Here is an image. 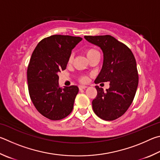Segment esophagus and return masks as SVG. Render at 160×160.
Returning <instances> with one entry per match:
<instances>
[{
  "label": "esophagus",
  "instance_id": "obj_1",
  "mask_svg": "<svg viewBox=\"0 0 160 160\" xmlns=\"http://www.w3.org/2000/svg\"><path fill=\"white\" fill-rule=\"evenodd\" d=\"M87 88V86H84V85H79L78 86V88H79V90H83V89H85Z\"/></svg>",
  "mask_w": 160,
  "mask_h": 160
}]
</instances>
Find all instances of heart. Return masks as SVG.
Instances as JSON below:
<instances>
[{"label":"heart","instance_id":"1","mask_svg":"<svg viewBox=\"0 0 160 160\" xmlns=\"http://www.w3.org/2000/svg\"><path fill=\"white\" fill-rule=\"evenodd\" d=\"M96 53H99V52H98V50H96V49H93V48H89L86 51V56H87L88 58L91 57L92 55L96 54ZM72 58H73L72 55L70 56L69 59V62H71L72 61ZM87 79H88V78L86 77H82L80 78V80H81V82H86V81H87Z\"/></svg>","mask_w":160,"mask_h":160}]
</instances>
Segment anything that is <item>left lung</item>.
I'll use <instances>...</instances> for the list:
<instances>
[{"instance_id": "8db88e82", "label": "left lung", "mask_w": 160, "mask_h": 160, "mask_svg": "<svg viewBox=\"0 0 160 160\" xmlns=\"http://www.w3.org/2000/svg\"><path fill=\"white\" fill-rule=\"evenodd\" d=\"M89 43L100 48L103 63L95 83L110 82L104 92L96 86L97 96L92 107L98 117L112 121L124 114L132 103L138 84V74L134 55L128 48L110 35L85 36Z\"/></svg>"}]
</instances>
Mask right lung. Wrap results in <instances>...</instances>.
Masks as SVG:
<instances>
[{"mask_svg":"<svg viewBox=\"0 0 160 160\" xmlns=\"http://www.w3.org/2000/svg\"><path fill=\"white\" fill-rule=\"evenodd\" d=\"M82 38L52 35L41 40L33 50L27 69L31 100L36 110L50 120H60L72 112L77 86H59L58 73L64 70L72 50Z\"/></svg>","mask_w":160,"mask_h":160,"instance_id":"1","label":"right lung"}]
</instances>
